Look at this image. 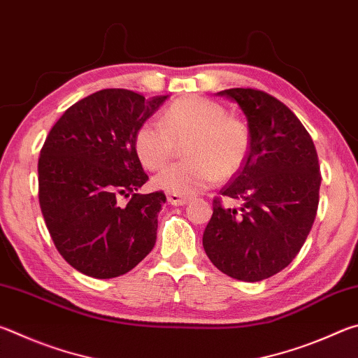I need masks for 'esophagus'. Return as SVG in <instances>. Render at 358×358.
I'll return each mask as SVG.
<instances>
[{"mask_svg":"<svg viewBox=\"0 0 358 358\" xmlns=\"http://www.w3.org/2000/svg\"><path fill=\"white\" fill-rule=\"evenodd\" d=\"M167 201H169V203H172V205H185V203L189 202V197L180 196V194H169Z\"/></svg>","mask_w":358,"mask_h":358,"instance_id":"esophagus-1","label":"esophagus"}]
</instances>
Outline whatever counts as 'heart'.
Listing matches in <instances>:
<instances>
[{
    "label": "heart",
    "instance_id": "1",
    "mask_svg": "<svg viewBox=\"0 0 358 358\" xmlns=\"http://www.w3.org/2000/svg\"><path fill=\"white\" fill-rule=\"evenodd\" d=\"M185 143L186 161L166 167L153 178L156 189L196 194L240 171L250 151V131L217 102L189 96L172 102L159 123L147 121L137 129L134 150L141 164L157 171Z\"/></svg>",
    "mask_w": 358,
    "mask_h": 358
}]
</instances>
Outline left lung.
<instances>
[{
    "label": "left lung",
    "mask_w": 358,
    "mask_h": 358,
    "mask_svg": "<svg viewBox=\"0 0 358 358\" xmlns=\"http://www.w3.org/2000/svg\"><path fill=\"white\" fill-rule=\"evenodd\" d=\"M217 94L243 110L250 151L220 191L243 205L238 211L215 199L203 250L222 273L256 282L286 268L305 243L319 205V159L311 136L281 101L254 88Z\"/></svg>",
    "instance_id": "8db88e82"
}]
</instances>
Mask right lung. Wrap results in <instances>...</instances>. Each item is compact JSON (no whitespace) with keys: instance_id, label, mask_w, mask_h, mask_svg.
Wrapping results in <instances>:
<instances>
[{"instance_id":"1","label":"right lung","mask_w":358,"mask_h":358,"mask_svg":"<svg viewBox=\"0 0 358 358\" xmlns=\"http://www.w3.org/2000/svg\"><path fill=\"white\" fill-rule=\"evenodd\" d=\"M167 98L101 90L71 106L48 132L38 162L41 211L58 252L83 275H124L153 250L166 196L137 192L148 175L134 137ZM129 195L121 208L119 197Z\"/></svg>"}]
</instances>
